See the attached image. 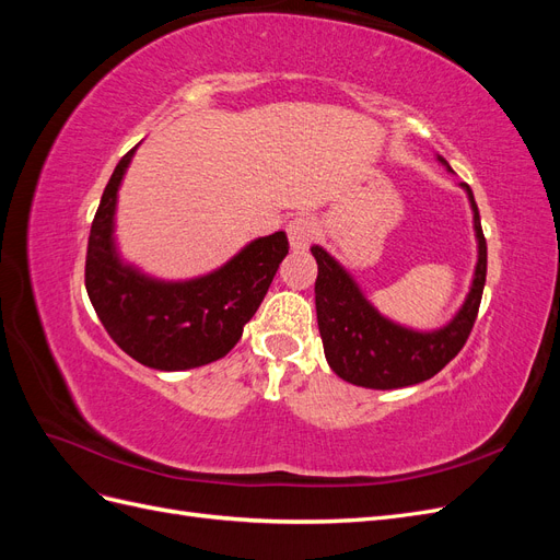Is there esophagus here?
<instances>
[{"mask_svg":"<svg viewBox=\"0 0 560 560\" xmlns=\"http://www.w3.org/2000/svg\"><path fill=\"white\" fill-rule=\"evenodd\" d=\"M287 235L294 252H306L317 235V226L311 217H296L287 224Z\"/></svg>","mask_w":560,"mask_h":560,"instance_id":"1","label":"esophagus"}]
</instances>
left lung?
<instances>
[{"label": "left lung", "mask_w": 560, "mask_h": 560, "mask_svg": "<svg viewBox=\"0 0 560 560\" xmlns=\"http://www.w3.org/2000/svg\"><path fill=\"white\" fill-rule=\"evenodd\" d=\"M439 163H444L451 171L442 156H439ZM460 186L467 191L474 212L479 261L474 268V280L463 308L442 329L413 331L395 325L393 319L383 317L371 306L358 282L327 249L319 245L311 247L317 261V327L322 346H325V358L336 376L371 389L416 385L439 374L467 343L483 294L488 252L477 200L467 184Z\"/></svg>", "instance_id": "obj_1"}]
</instances>
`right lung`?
<instances>
[{"label":"right lung","instance_id":"1","mask_svg":"<svg viewBox=\"0 0 560 560\" xmlns=\"http://www.w3.org/2000/svg\"><path fill=\"white\" fill-rule=\"evenodd\" d=\"M135 149L118 161L95 212L86 252V292L112 341L161 371L210 364L241 341L290 252L282 231L252 241L212 273L154 280L124 264L114 245L116 194Z\"/></svg>","mask_w":560,"mask_h":560}]
</instances>
